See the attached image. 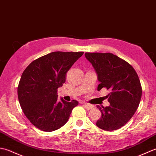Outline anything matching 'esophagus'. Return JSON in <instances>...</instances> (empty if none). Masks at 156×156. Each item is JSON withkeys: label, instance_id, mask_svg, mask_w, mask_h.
<instances>
[{"label": "esophagus", "instance_id": "esophagus-1", "mask_svg": "<svg viewBox=\"0 0 156 156\" xmlns=\"http://www.w3.org/2000/svg\"><path fill=\"white\" fill-rule=\"evenodd\" d=\"M83 106H84L87 110H90V109L93 108H94L93 105L90 104H87V103H83Z\"/></svg>", "mask_w": 156, "mask_h": 156}]
</instances>
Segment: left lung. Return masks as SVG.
Returning a JSON list of instances; mask_svg holds the SVG:
<instances>
[{"mask_svg": "<svg viewBox=\"0 0 156 156\" xmlns=\"http://www.w3.org/2000/svg\"><path fill=\"white\" fill-rule=\"evenodd\" d=\"M85 56L95 69L100 84L110 90V106L97 107L101 113L97 126L105 131H115L128 122L134 115L141 98L142 89L137 74L125 60L112 53L86 52Z\"/></svg>", "mask_w": 156, "mask_h": 156, "instance_id": "obj_1", "label": "left lung"}]
</instances>
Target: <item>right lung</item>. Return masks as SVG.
Listing matches in <instances>:
<instances>
[{
    "label": "right lung",
    "mask_w": 156,
    "mask_h": 156,
    "mask_svg": "<svg viewBox=\"0 0 156 156\" xmlns=\"http://www.w3.org/2000/svg\"><path fill=\"white\" fill-rule=\"evenodd\" d=\"M83 52H53L34 60L25 69L17 87L18 99L25 115L42 131L51 132L68 121L77 100H58L57 90L66 73Z\"/></svg>",
    "instance_id": "obj_1"
}]
</instances>
